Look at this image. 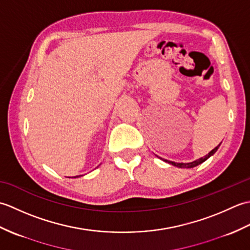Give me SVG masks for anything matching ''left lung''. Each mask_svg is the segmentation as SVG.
Returning <instances> with one entry per match:
<instances>
[{
  "label": "left lung",
  "mask_w": 250,
  "mask_h": 250,
  "mask_svg": "<svg viewBox=\"0 0 250 250\" xmlns=\"http://www.w3.org/2000/svg\"><path fill=\"white\" fill-rule=\"evenodd\" d=\"M220 146V144L217 146V147H215L213 150H211L210 152H208V155H206L205 157H202V158H200V159H198V160H195V161H193V162H189V163H176V162H173V161H167V160H164L166 162H168L169 164H172V166H174V167H184V168H191V167H196V166H199V164H201V163H203L205 160H207V159H208L210 156H213L214 153L217 151V149H218V147Z\"/></svg>",
  "instance_id": "8db88e82"
}]
</instances>
